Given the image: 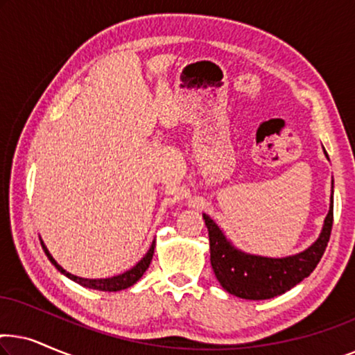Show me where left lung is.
Listing matches in <instances>:
<instances>
[{
	"instance_id": "obj_1",
	"label": "left lung",
	"mask_w": 355,
	"mask_h": 355,
	"mask_svg": "<svg viewBox=\"0 0 355 355\" xmlns=\"http://www.w3.org/2000/svg\"><path fill=\"white\" fill-rule=\"evenodd\" d=\"M324 152V148H323ZM328 158V153L324 152ZM333 184V182H331ZM210 237V261L216 279L227 293L241 299L265 300L284 294L312 273L327 249L333 226V187L329 210L318 239L299 254L263 257L237 249L221 227L203 213Z\"/></svg>"
}]
</instances>
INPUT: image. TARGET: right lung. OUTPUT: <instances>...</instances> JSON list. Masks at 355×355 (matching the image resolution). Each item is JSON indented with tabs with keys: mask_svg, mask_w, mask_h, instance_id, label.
<instances>
[{
	"mask_svg": "<svg viewBox=\"0 0 355 355\" xmlns=\"http://www.w3.org/2000/svg\"><path fill=\"white\" fill-rule=\"evenodd\" d=\"M42 242V247L43 250H45V254L48 257V260L51 261L53 265L56 266L58 271H61L62 275L67 276V278L76 281L77 284L84 286V288H89V289H96V291H106V293H116V291H123V289H128L130 286H134L137 281L142 278V275L147 271V268L150 266V261L153 259V252H155V241L152 242V245H150V249L147 254L144 255V259H140V261H137L132 268L124 271V273L121 275H116V276H111V278H100V279H89V278H80V276H76L69 273V271H66L62 266L58 263V261L53 259V255L50 254V250L46 249L45 242Z\"/></svg>",
	"mask_w": 355,
	"mask_h": 355,
	"instance_id": "add662e5",
	"label": "right lung"
}]
</instances>
